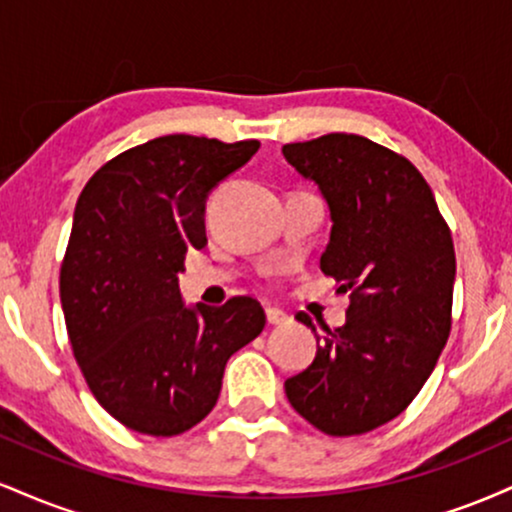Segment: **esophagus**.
Listing matches in <instances>:
<instances>
[{
  "label": "esophagus",
  "instance_id": "esophagus-1",
  "mask_svg": "<svg viewBox=\"0 0 512 512\" xmlns=\"http://www.w3.org/2000/svg\"><path fill=\"white\" fill-rule=\"evenodd\" d=\"M264 315H267L269 325H286V322H289V315L279 308H267L264 310Z\"/></svg>",
  "mask_w": 512,
  "mask_h": 512
}]
</instances>
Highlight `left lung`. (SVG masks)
Masks as SVG:
<instances>
[{
  "mask_svg": "<svg viewBox=\"0 0 512 512\" xmlns=\"http://www.w3.org/2000/svg\"><path fill=\"white\" fill-rule=\"evenodd\" d=\"M313 180L332 231L320 269L349 291L346 325L317 334V354L284 383L291 407L327 436H358L409 407L452 325L455 248L436 197L411 161L358 134L286 144Z\"/></svg>",
  "mask_w": 512,
  "mask_h": 512,
  "instance_id": "obj_1",
  "label": "left lung"
}]
</instances>
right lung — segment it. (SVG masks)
<instances>
[{
  "instance_id": "add662e5",
  "label": "right lung",
  "mask_w": 512,
  "mask_h": 512,
  "mask_svg": "<svg viewBox=\"0 0 512 512\" xmlns=\"http://www.w3.org/2000/svg\"><path fill=\"white\" fill-rule=\"evenodd\" d=\"M257 149L168 134L115 156L81 190L60 269L64 322L88 390L132 431L197 426L228 358L264 330L255 298L187 308L178 286L187 250L207 245L209 192Z\"/></svg>"
}]
</instances>
